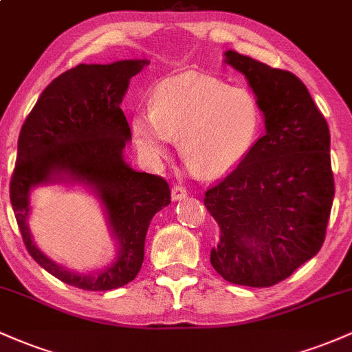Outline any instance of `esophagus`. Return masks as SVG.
<instances>
[{
  "mask_svg": "<svg viewBox=\"0 0 352 352\" xmlns=\"http://www.w3.org/2000/svg\"><path fill=\"white\" fill-rule=\"evenodd\" d=\"M187 197V188H184L182 185H173L172 187V200H182Z\"/></svg>",
  "mask_w": 352,
  "mask_h": 352,
  "instance_id": "esophagus-1",
  "label": "esophagus"
}]
</instances>
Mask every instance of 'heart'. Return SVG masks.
<instances>
[{
  "instance_id": "heart-1",
  "label": "heart",
  "mask_w": 352,
  "mask_h": 352,
  "mask_svg": "<svg viewBox=\"0 0 352 352\" xmlns=\"http://www.w3.org/2000/svg\"><path fill=\"white\" fill-rule=\"evenodd\" d=\"M258 100L248 89L207 74H184L153 94L152 111H139L132 131L147 159L159 162L180 137L192 170L220 177L236 167L256 142Z\"/></svg>"
}]
</instances>
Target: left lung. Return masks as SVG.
Returning <instances> with one entry per match:
<instances>
[{"label":"left lung","mask_w":352,"mask_h":352,"mask_svg":"<svg viewBox=\"0 0 352 352\" xmlns=\"http://www.w3.org/2000/svg\"><path fill=\"white\" fill-rule=\"evenodd\" d=\"M225 63L248 79L266 132L215 187L205 207L220 227L210 253L233 285L268 288L321 250L334 199L329 127L293 72L235 51Z\"/></svg>","instance_id":"left-lung-1"}]
</instances>
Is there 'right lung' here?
Here are the masks:
<instances>
[{
  "instance_id": "right-lung-1",
  "label": "right lung",
  "mask_w": 352,
  "mask_h": 352,
  "mask_svg": "<svg viewBox=\"0 0 352 352\" xmlns=\"http://www.w3.org/2000/svg\"><path fill=\"white\" fill-rule=\"evenodd\" d=\"M145 64V59L79 64L63 72L44 89L19 132L10 199L24 245L47 273L86 292H107L134 280L144 261L152 217L170 204L167 182L135 172L122 155L131 127L120 102L129 80ZM63 179L92 186L107 208L120 254L106 270L92 275L67 272L30 238L25 223L30 188Z\"/></svg>"
}]
</instances>
